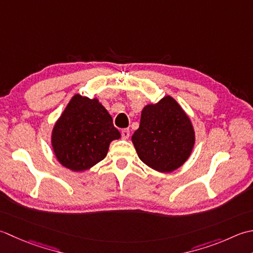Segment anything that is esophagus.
Listing matches in <instances>:
<instances>
[{"instance_id": "obj_1", "label": "esophagus", "mask_w": 253, "mask_h": 253, "mask_svg": "<svg viewBox=\"0 0 253 253\" xmlns=\"http://www.w3.org/2000/svg\"><path fill=\"white\" fill-rule=\"evenodd\" d=\"M121 135H122V138L127 140L128 136H130V130H128V128H123L121 131Z\"/></svg>"}]
</instances>
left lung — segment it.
<instances>
[{
  "instance_id": "left-lung-1",
  "label": "left lung",
  "mask_w": 253,
  "mask_h": 253,
  "mask_svg": "<svg viewBox=\"0 0 253 253\" xmlns=\"http://www.w3.org/2000/svg\"><path fill=\"white\" fill-rule=\"evenodd\" d=\"M138 157L159 172H171L191 155L195 143L190 118L178 102L165 96L157 104L146 105L140 127L132 135Z\"/></svg>"
}]
</instances>
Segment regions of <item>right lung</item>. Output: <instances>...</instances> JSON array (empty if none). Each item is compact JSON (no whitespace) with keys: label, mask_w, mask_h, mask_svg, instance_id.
<instances>
[{"label":"right lung","mask_w":253,"mask_h":253,"mask_svg":"<svg viewBox=\"0 0 253 253\" xmlns=\"http://www.w3.org/2000/svg\"><path fill=\"white\" fill-rule=\"evenodd\" d=\"M120 132L97 98L74 95L55 122L51 145L58 162L72 171H85L102 161Z\"/></svg>","instance_id":"1"}]
</instances>
